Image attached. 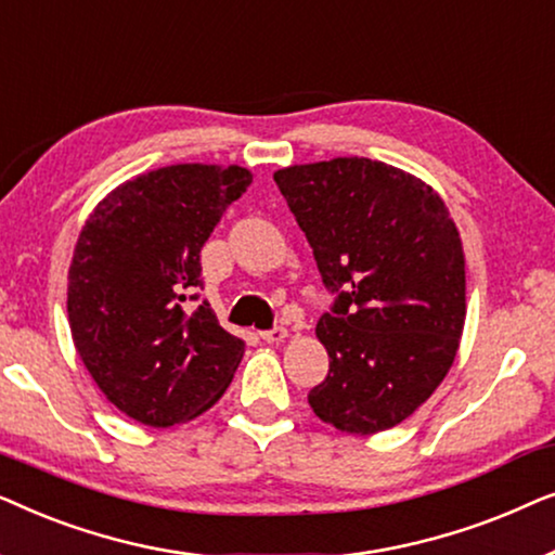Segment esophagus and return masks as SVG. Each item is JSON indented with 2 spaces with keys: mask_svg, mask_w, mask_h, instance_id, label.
I'll list each match as a JSON object with an SVG mask.
<instances>
[{
  "mask_svg": "<svg viewBox=\"0 0 555 555\" xmlns=\"http://www.w3.org/2000/svg\"><path fill=\"white\" fill-rule=\"evenodd\" d=\"M260 338L264 340V344H283V340L287 338V331L283 328V325H275V328H270V331H260Z\"/></svg>",
  "mask_w": 555,
  "mask_h": 555,
  "instance_id": "obj_1",
  "label": "esophagus"
}]
</instances>
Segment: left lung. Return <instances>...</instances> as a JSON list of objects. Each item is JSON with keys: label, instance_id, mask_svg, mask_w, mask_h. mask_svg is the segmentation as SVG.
I'll list each match as a JSON object with an SVG mask.
<instances>
[{"label": "left lung", "instance_id": "1", "mask_svg": "<svg viewBox=\"0 0 555 555\" xmlns=\"http://www.w3.org/2000/svg\"><path fill=\"white\" fill-rule=\"evenodd\" d=\"M336 295L315 336L328 376L308 404L348 435L397 427L450 371L465 328V253L444 202L412 173L371 158L275 171Z\"/></svg>", "mask_w": 555, "mask_h": 555}]
</instances>
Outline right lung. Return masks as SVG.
Masks as SVG:
<instances>
[{
    "instance_id": "1",
    "label": "right lung",
    "mask_w": 555,
    "mask_h": 555,
    "mask_svg": "<svg viewBox=\"0 0 555 555\" xmlns=\"http://www.w3.org/2000/svg\"><path fill=\"white\" fill-rule=\"evenodd\" d=\"M249 184L242 166H164L113 189L82 227L67 272L75 348L105 399L146 427L207 412L240 366L245 340L196 291L204 242Z\"/></svg>"
}]
</instances>
